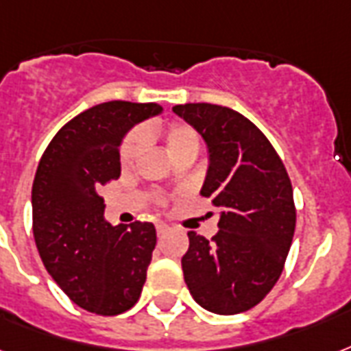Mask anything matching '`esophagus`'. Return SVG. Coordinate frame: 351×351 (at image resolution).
Listing matches in <instances>:
<instances>
[{
  "label": "esophagus",
  "mask_w": 351,
  "mask_h": 351,
  "mask_svg": "<svg viewBox=\"0 0 351 351\" xmlns=\"http://www.w3.org/2000/svg\"><path fill=\"white\" fill-rule=\"evenodd\" d=\"M167 230H169V226H167V224H165V223H156V232H158V235L165 234Z\"/></svg>",
  "instance_id": "1"
}]
</instances>
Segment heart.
Wrapping results in <instances>:
<instances>
[{
    "instance_id": "heart-1",
    "label": "heart",
    "mask_w": 351,
    "mask_h": 351,
    "mask_svg": "<svg viewBox=\"0 0 351 351\" xmlns=\"http://www.w3.org/2000/svg\"><path fill=\"white\" fill-rule=\"evenodd\" d=\"M141 136L143 134L130 132L125 138V141H123L119 160H121V165L125 169L132 167L136 158L140 156L141 145H143ZM162 140H164L165 149L171 154V158L180 156V154H186V152H193V154L199 152V134H197L193 127H189L186 123H173V125H169L162 132Z\"/></svg>"
}]
</instances>
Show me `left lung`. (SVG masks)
I'll use <instances>...</instances> for the list:
<instances>
[{
    "label": "left lung",
    "instance_id": "1",
    "mask_svg": "<svg viewBox=\"0 0 351 351\" xmlns=\"http://www.w3.org/2000/svg\"><path fill=\"white\" fill-rule=\"evenodd\" d=\"M204 138L210 167L200 195L221 210L219 232H187L182 271L204 309L237 315L276 285L296 226L293 186L271 141L239 112L210 103L173 106Z\"/></svg>",
    "mask_w": 351,
    "mask_h": 351
}]
</instances>
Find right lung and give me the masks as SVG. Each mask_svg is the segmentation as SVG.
Returning a JSON list of instances; mask_svg holds the SVG:
<instances>
[{"label": "right lung", "instance_id": "1", "mask_svg": "<svg viewBox=\"0 0 351 351\" xmlns=\"http://www.w3.org/2000/svg\"><path fill=\"white\" fill-rule=\"evenodd\" d=\"M156 103L108 101L64 125L33 182V234L44 267L82 309L119 315L138 302L156 247L152 223L112 226L97 189L121 175L123 136L158 116Z\"/></svg>", "mask_w": 351, "mask_h": 351}]
</instances>
